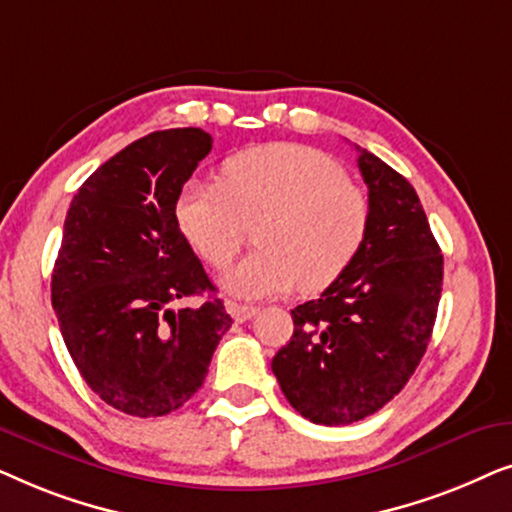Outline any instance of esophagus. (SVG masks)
I'll return each instance as SVG.
<instances>
[{
    "label": "esophagus",
    "mask_w": 512,
    "mask_h": 512,
    "mask_svg": "<svg viewBox=\"0 0 512 512\" xmlns=\"http://www.w3.org/2000/svg\"><path fill=\"white\" fill-rule=\"evenodd\" d=\"M228 312H230V317H233V319L237 321V324H242V321H249L251 317H256L258 307H254V305L228 303Z\"/></svg>",
    "instance_id": "1"
}]
</instances>
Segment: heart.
<instances>
[{"instance_id":"heart-1","label":"heart","mask_w":512,"mask_h":512,"mask_svg":"<svg viewBox=\"0 0 512 512\" xmlns=\"http://www.w3.org/2000/svg\"><path fill=\"white\" fill-rule=\"evenodd\" d=\"M186 242L228 268L257 223L254 256L221 277L237 298L324 291L352 268L370 230V202L345 167L300 144H263L223 165L221 184H191L174 207Z\"/></svg>"}]
</instances>
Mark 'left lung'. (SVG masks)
I'll return each instance as SVG.
<instances>
[{
    "instance_id": "obj_1",
    "label": "left lung",
    "mask_w": 512,
    "mask_h": 512,
    "mask_svg": "<svg viewBox=\"0 0 512 512\" xmlns=\"http://www.w3.org/2000/svg\"><path fill=\"white\" fill-rule=\"evenodd\" d=\"M356 151L370 202L366 244L338 282L291 310L293 335L272 359L286 401L324 426L359 422L408 384L443 291V254L415 188Z\"/></svg>"
}]
</instances>
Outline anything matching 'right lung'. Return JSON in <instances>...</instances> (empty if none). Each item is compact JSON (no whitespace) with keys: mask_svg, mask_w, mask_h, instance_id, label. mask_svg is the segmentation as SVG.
<instances>
[{"mask_svg":"<svg viewBox=\"0 0 512 512\" xmlns=\"http://www.w3.org/2000/svg\"><path fill=\"white\" fill-rule=\"evenodd\" d=\"M209 151L200 128L151 132L97 167L69 205L51 303L81 377L125 415L179 410L233 324L174 216ZM191 295L206 300L173 310Z\"/></svg>","mask_w":512,"mask_h":512,"instance_id":"obj_1","label":"right lung"}]
</instances>
